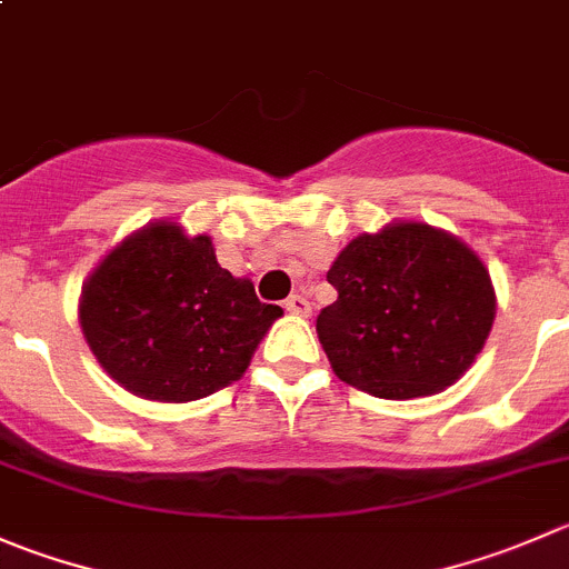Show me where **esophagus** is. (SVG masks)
Returning a JSON list of instances; mask_svg holds the SVG:
<instances>
[{"instance_id":"obj_1","label":"esophagus","mask_w":569,"mask_h":569,"mask_svg":"<svg viewBox=\"0 0 569 569\" xmlns=\"http://www.w3.org/2000/svg\"><path fill=\"white\" fill-rule=\"evenodd\" d=\"M283 308L289 313H297V317H308V313H311V302H308V297L302 295H291L289 300L283 302Z\"/></svg>"}]
</instances>
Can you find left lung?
Wrapping results in <instances>:
<instances>
[{
	"label": "left lung",
	"mask_w": 569,
	"mask_h": 569,
	"mask_svg": "<svg viewBox=\"0 0 569 569\" xmlns=\"http://www.w3.org/2000/svg\"><path fill=\"white\" fill-rule=\"evenodd\" d=\"M339 291L317 333L345 383L386 400L453 386L483 350L495 289L461 239L422 222L361 233L328 269Z\"/></svg>",
	"instance_id": "obj_1"
}]
</instances>
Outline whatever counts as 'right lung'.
<instances>
[{
  "label": "right lung",
  "mask_w": 569,
  "mask_h": 569,
  "mask_svg": "<svg viewBox=\"0 0 569 569\" xmlns=\"http://www.w3.org/2000/svg\"><path fill=\"white\" fill-rule=\"evenodd\" d=\"M283 308L219 267L211 236L152 222L88 274L80 325L104 372L132 395L189 402L239 380Z\"/></svg>",
  "instance_id": "right-lung-1"
}]
</instances>
